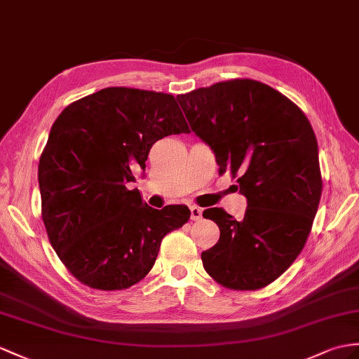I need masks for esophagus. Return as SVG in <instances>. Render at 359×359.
<instances>
[{
    "mask_svg": "<svg viewBox=\"0 0 359 359\" xmlns=\"http://www.w3.org/2000/svg\"><path fill=\"white\" fill-rule=\"evenodd\" d=\"M190 217H191V221H199L201 217H203V210L196 205H191L190 207Z\"/></svg>",
    "mask_w": 359,
    "mask_h": 359,
    "instance_id": "34e87169",
    "label": "esophagus"
}]
</instances>
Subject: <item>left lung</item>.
Returning <instances> with one entry per match:
<instances>
[{"mask_svg":"<svg viewBox=\"0 0 359 359\" xmlns=\"http://www.w3.org/2000/svg\"><path fill=\"white\" fill-rule=\"evenodd\" d=\"M190 129L213 151L247 198L243 219L203 213L219 241L201 255L207 273L231 290L274 282L300 255L321 198L318 144L302 109L271 86L234 79L177 95Z\"/></svg>","mask_w":359,"mask_h":359,"instance_id":"left-lung-1","label":"left lung"}]
</instances>
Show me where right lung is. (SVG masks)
I'll return each instance as SVG.
<instances>
[{
	"label": "right lung",
	"mask_w": 359,
	"mask_h": 359,
	"mask_svg": "<svg viewBox=\"0 0 359 359\" xmlns=\"http://www.w3.org/2000/svg\"><path fill=\"white\" fill-rule=\"evenodd\" d=\"M190 133L172 94L111 86L60 112L38 181L51 247L79 282L125 290L152 269L163 238L190 217L186 205L144 204L134 170L160 138Z\"/></svg>",
	"instance_id": "obj_1"
}]
</instances>
